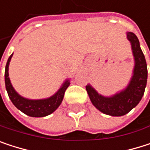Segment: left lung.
<instances>
[{
    "instance_id": "8db88e82",
    "label": "left lung",
    "mask_w": 150,
    "mask_h": 150,
    "mask_svg": "<svg viewBox=\"0 0 150 150\" xmlns=\"http://www.w3.org/2000/svg\"><path fill=\"white\" fill-rule=\"evenodd\" d=\"M127 38L131 43L134 66L130 81L126 88L108 97L100 94L89 84L86 86L93 105L99 111L111 116L125 115L135 108L141 101L147 85V64L139 40L132 32H127Z\"/></svg>"
}]
</instances>
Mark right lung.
<instances>
[{
    "mask_svg": "<svg viewBox=\"0 0 150 150\" xmlns=\"http://www.w3.org/2000/svg\"><path fill=\"white\" fill-rule=\"evenodd\" d=\"M12 56L13 54L8 57L5 68V86L12 103L17 109L31 117H44L52 113L62 103L65 90L70 86V79H65L57 92L49 98L41 100H30L24 98L15 90L8 77V66Z\"/></svg>",
    "mask_w": 150,
    "mask_h": 150,
    "instance_id": "1",
    "label": "right lung"
}]
</instances>
